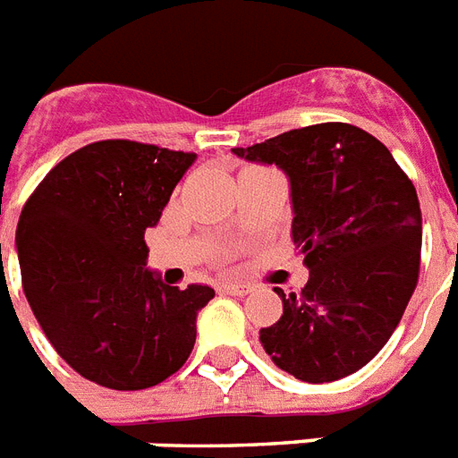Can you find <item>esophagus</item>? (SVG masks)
<instances>
[{
    "label": "esophagus",
    "mask_w": 458,
    "mask_h": 458,
    "mask_svg": "<svg viewBox=\"0 0 458 458\" xmlns=\"http://www.w3.org/2000/svg\"><path fill=\"white\" fill-rule=\"evenodd\" d=\"M223 290H225L228 294L244 297V294L251 293V285H247V283H225V285H223Z\"/></svg>",
    "instance_id": "esophagus-1"
}]
</instances>
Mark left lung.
<instances>
[{
  "label": "left lung",
  "instance_id": "8db88e82",
  "mask_svg": "<svg viewBox=\"0 0 458 458\" xmlns=\"http://www.w3.org/2000/svg\"><path fill=\"white\" fill-rule=\"evenodd\" d=\"M244 161L290 180L293 242L309 283L259 330L271 361L304 383L363 369L390 340L419 280L423 218L416 187L390 149L349 123L306 125L254 147Z\"/></svg>",
  "mask_w": 458,
  "mask_h": 458
}]
</instances>
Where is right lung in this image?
<instances>
[{"label":"right lung","mask_w":458,"mask_h":458,"mask_svg":"<svg viewBox=\"0 0 458 458\" xmlns=\"http://www.w3.org/2000/svg\"><path fill=\"white\" fill-rule=\"evenodd\" d=\"M197 154L131 140L82 147L54 165L16 228L21 278L39 327L92 383L145 390L187 361L208 285H165L147 268L154 228Z\"/></svg>","instance_id":"obj_1"}]
</instances>
